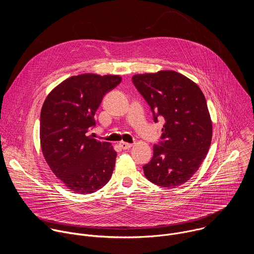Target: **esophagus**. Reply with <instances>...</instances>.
<instances>
[{"label": "esophagus", "mask_w": 254, "mask_h": 254, "mask_svg": "<svg viewBox=\"0 0 254 254\" xmlns=\"http://www.w3.org/2000/svg\"><path fill=\"white\" fill-rule=\"evenodd\" d=\"M120 147L123 150H128L129 148H131V143H128V142H126V141H121L120 142Z\"/></svg>", "instance_id": "1"}]
</instances>
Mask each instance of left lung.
<instances>
[{
  "label": "left lung",
  "mask_w": 254,
  "mask_h": 254,
  "mask_svg": "<svg viewBox=\"0 0 254 254\" xmlns=\"http://www.w3.org/2000/svg\"><path fill=\"white\" fill-rule=\"evenodd\" d=\"M132 83L148 102L154 122L165 120L161 140L154 146L144 176L161 187L186 183L197 172L209 151L212 122L199 86L172 70L133 75Z\"/></svg>",
  "instance_id": "1"
}]
</instances>
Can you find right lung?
<instances>
[{
    "mask_svg": "<svg viewBox=\"0 0 254 254\" xmlns=\"http://www.w3.org/2000/svg\"><path fill=\"white\" fill-rule=\"evenodd\" d=\"M122 82L119 75L80 74L56 86L40 115L43 156L54 175L73 193L91 194L110 181L117 152L88 135L103 96Z\"/></svg>",
    "mask_w": 254,
    "mask_h": 254,
    "instance_id": "1",
    "label": "right lung"
}]
</instances>
